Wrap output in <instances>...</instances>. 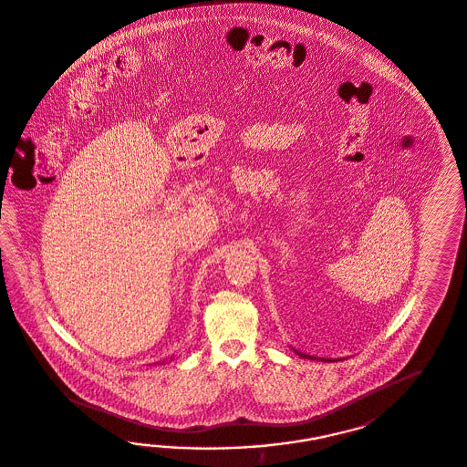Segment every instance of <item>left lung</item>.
<instances>
[{"label":"left lung","mask_w":467,"mask_h":467,"mask_svg":"<svg viewBox=\"0 0 467 467\" xmlns=\"http://www.w3.org/2000/svg\"><path fill=\"white\" fill-rule=\"evenodd\" d=\"M292 350L297 353L299 357H303V358H311V360H316V358H317V357H313V355H306V353L299 352V350H296V348H292ZM317 360H325V362L328 360V362H335V360H331V358H317ZM338 360H341V358H338Z\"/></svg>","instance_id":"left-lung-1"}]
</instances>
